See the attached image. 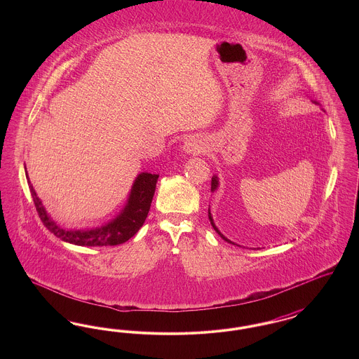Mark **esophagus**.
<instances>
[{
  "instance_id": "obj_1",
  "label": "esophagus",
  "mask_w": 359,
  "mask_h": 359,
  "mask_svg": "<svg viewBox=\"0 0 359 359\" xmlns=\"http://www.w3.org/2000/svg\"><path fill=\"white\" fill-rule=\"evenodd\" d=\"M183 151L187 154H198L203 151V142L199 137H189L183 145Z\"/></svg>"
}]
</instances>
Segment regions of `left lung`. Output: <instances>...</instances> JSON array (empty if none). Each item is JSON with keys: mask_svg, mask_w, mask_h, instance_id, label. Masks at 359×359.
<instances>
[{"mask_svg": "<svg viewBox=\"0 0 359 359\" xmlns=\"http://www.w3.org/2000/svg\"><path fill=\"white\" fill-rule=\"evenodd\" d=\"M315 103H318L319 104V102H316V101H313ZM219 187V179L217 177V176H212V179H211V191L214 192V191H217V188ZM208 219H210V222H211V226L214 227V230L221 236V238L224 239L226 242H229V243H233V245H236L234 242H231L230 239L226 238L224 236H223L222 233L219 231V229L215 226V223H214V219H212V215H211V212H210V208H208Z\"/></svg>", "mask_w": 359, "mask_h": 359, "instance_id": "left-lung-1", "label": "left lung"}]
</instances>
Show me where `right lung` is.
Segmentation results:
<instances>
[{"instance_id":"obj_1","label":"right lung","mask_w":359,"mask_h":359,"mask_svg":"<svg viewBox=\"0 0 359 359\" xmlns=\"http://www.w3.org/2000/svg\"><path fill=\"white\" fill-rule=\"evenodd\" d=\"M27 179L37 214L53 236L78 246H114L132 238L145 222L154 199L158 175L149 172L138 173L129 192L126 205L121 210L120 214L100 227L86 230H67L52 221L51 217L46 211V207L39 199L34 186L31 184L28 173Z\"/></svg>"}]
</instances>
